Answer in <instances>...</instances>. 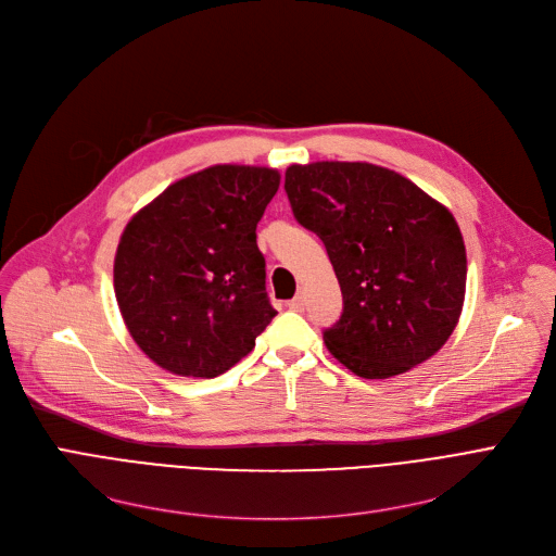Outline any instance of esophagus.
Returning a JSON list of instances; mask_svg holds the SVG:
<instances>
[{"label": "esophagus", "instance_id": "esophagus-1", "mask_svg": "<svg viewBox=\"0 0 556 556\" xmlns=\"http://www.w3.org/2000/svg\"><path fill=\"white\" fill-rule=\"evenodd\" d=\"M288 308H293V311H302V308H304V295H302V293H298L293 300L288 302Z\"/></svg>", "mask_w": 556, "mask_h": 556}]
</instances>
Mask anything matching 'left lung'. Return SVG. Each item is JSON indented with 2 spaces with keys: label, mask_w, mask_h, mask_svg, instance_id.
<instances>
[{
  "label": "left lung",
  "mask_w": 556,
  "mask_h": 556,
  "mask_svg": "<svg viewBox=\"0 0 556 556\" xmlns=\"http://www.w3.org/2000/svg\"><path fill=\"white\" fill-rule=\"evenodd\" d=\"M283 189L342 290L325 331L331 356L361 378H390L440 352L466 293L464 239L444 204L367 162L293 164Z\"/></svg>",
  "instance_id": "1"
}]
</instances>
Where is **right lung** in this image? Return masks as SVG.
Segmentation results:
<instances>
[{
  "mask_svg": "<svg viewBox=\"0 0 556 556\" xmlns=\"http://www.w3.org/2000/svg\"><path fill=\"white\" fill-rule=\"evenodd\" d=\"M279 180L277 168L216 164L173 182L128 220L114 295L132 340L162 369L214 378L273 323L256 223Z\"/></svg>",
  "mask_w": 556,
  "mask_h": 556,
  "instance_id": "obj_1",
  "label": "right lung"
}]
</instances>
